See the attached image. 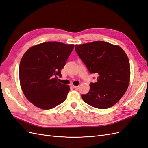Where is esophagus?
Returning <instances> with one entry per match:
<instances>
[{"mask_svg":"<svg viewBox=\"0 0 148 148\" xmlns=\"http://www.w3.org/2000/svg\"><path fill=\"white\" fill-rule=\"evenodd\" d=\"M73 88L75 89H78L79 88V86H73Z\"/></svg>","mask_w":148,"mask_h":148,"instance_id":"esophagus-1","label":"esophagus"}]
</instances>
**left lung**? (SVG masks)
<instances>
[{"mask_svg":"<svg viewBox=\"0 0 148 148\" xmlns=\"http://www.w3.org/2000/svg\"><path fill=\"white\" fill-rule=\"evenodd\" d=\"M76 52L91 73L98 75L97 82L82 95L84 102L100 109L109 108L124 95L130 78V62L119 46L104 41H95L75 47Z\"/></svg>","mask_w":148,"mask_h":148,"instance_id":"obj_1","label":"left lung"}]
</instances>
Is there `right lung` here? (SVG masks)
<instances>
[{
  "mask_svg": "<svg viewBox=\"0 0 148 148\" xmlns=\"http://www.w3.org/2000/svg\"><path fill=\"white\" fill-rule=\"evenodd\" d=\"M73 44L45 42L30 47L19 66L20 86L25 97L42 109H51L65 101L69 85L58 82Z\"/></svg>",
  "mask_w": 148,
  "mask_h": 148,
  "instance_id": "right-lung-1",
  "label": "right lung"
}]
</instances>
